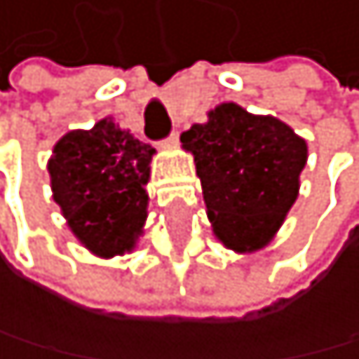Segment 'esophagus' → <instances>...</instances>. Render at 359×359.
Returning a JSON list of instances; mask_svg holds the SVG:
<instances>
[{
	"label": "esophagus",
	"instance_id": "34e87169",
	"mask_svg": "<svg viewBox=\"0 0 359 359\" xmlns=\"http://www.w3.org/2000/svg\"><path fill=\"white\" fill-rule=\"evenodd\" d=\"M177 139H180V135H177V133H170V135H168V139L164 141V144H168V146H175V144H177Z\"/></svg>",
	"mask_w": 359,
	"mask_h": 359
}]
</instances>
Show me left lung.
I'll list each match as a JSON object with an SVG mask.
<instances>
[{
  "label": "left lung",
  "instance_id": "8db88e82",
  "mask_svg": "<svg viewBox=\"0 0 359 359\" xmlns=\"http://www.w3.org/2000/svg\"><path fill=\"white\" fill-rule=\"evenodd\" d=\"M180 141L193 152L215 238L241 254L263 250L299 195L306 141L283 121L236 103L211 109Z\"/></svg>",
  "mask_w": 359,
  "mask_h": 359
}]
</instances>
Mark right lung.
Returning <instances> with one entry per match:
<instances>
[{"label": "right lung", "mask_w": 359, "mask_h": 359, "mask_svg": "<svg viewBox=\"0 0 359 359\" xmlns=\"http://www.w3.org/2000/svg\"><path fill=\"white\" fill-rule=\"evenodd\" d=\"M155 148L103 118L92 130H72L53 146V200L72 231L98 256L123 254L146 222L150 159Z\"/></svg>", "instance_id": "add662e5"}]
</instances>
